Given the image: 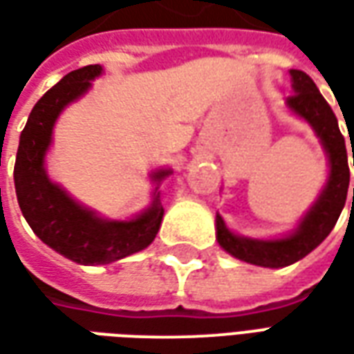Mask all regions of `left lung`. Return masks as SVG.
Returning <instances> with one entry per match:
<instances>
[{"label":"left lung","mask_w":354,"mask_h":354,"mask_svg":"<svg viewBox=\"0 0 354 354\" xmlns=\"http://www.w3.org/2000/svg\"><path fill=\"white\" fill-rule=\"evenodd\" d=\"M290 75L294 81V94H290L286 104L292 111L309 121L317 132L330 159V178L319 201L305 214L296 233L281 241H254L231 235L222 218L216 216V237L223 250L239 260L261 267H286L315 250L334 230L345 207L349 189V159L345 149V138L337 127V117L307 73L301 70H290Z\"/></svg>","instance_id":"1"}]
</instances>
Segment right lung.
Instances as JSON below:
<instances>
[{
	"instance_id": "obj_1",
	"label": "right lung",
	"mask_w": 354,
	"mask_h": 354,
	"mask_svg": "<svg viewBox=\"0 0 354 354\" xmlns=\"http://www.w3.org/2000/svg\"><path fill=\"white\" fill-rule=\"evenodd\" d=\"M98 64L73 70L37 100L20 134L15 189L17 199L30 227L43 243L68 260L81 266H104L144 250L159 231L165 210L155 195L151 207L131 222H108L77 205L53 184L45 169L43 157L50 144L53 127L58 113L87 93L91 81L100 75ZM170 170L155 172V180H162Z\"/></svg>"
}]
</instances>
